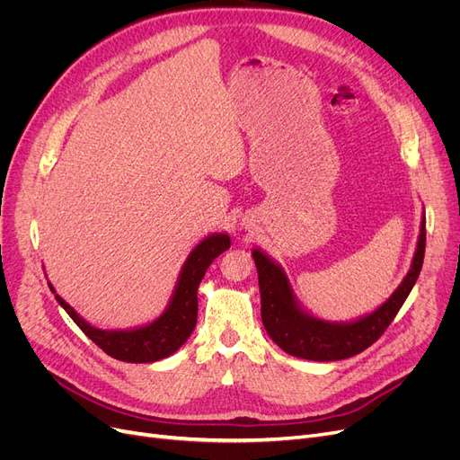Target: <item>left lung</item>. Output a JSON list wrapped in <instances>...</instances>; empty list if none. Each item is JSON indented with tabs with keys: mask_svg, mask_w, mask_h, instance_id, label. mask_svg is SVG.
Segmentation results:
<instances>
[{
	"mask_svg": "<svg viewBox=\"0 0 460 460\" xmlns=\"http://www.w3.org/2000/svg\"><path fill=\"white\" fill-rule=\"evenodd\" d=\"M424 246L427 221L422 216L413 261L400 286L376 311L347 322H330L311 314L296 297L284 269L263 250L253 248L252 258L258 269L261 320L269 337L284 352L305 360L335 362L360 354L385 333L413 290L422 269Z\"/></svg>",
	"mask_w": 460,
	"mask_h": 460,
	"instance_id": "obj_1",
	"label": "left lung"
}]
</instances>
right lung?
<instances>
[{"mask_svg":"<svg viewBox=\"0 0 460 460\" xmlns=\"http://www.w3.org/2000/svg\"><path fill=\"white\" fill-rule=\"evenodd\" d=\"M231 246L227 233H212L190 252L178 275L174 292L161 316L144 326L128 330H102L74 311L49 282L50 292L55 294L60 307L81 328L94 345L108 356L130 364H149L174 354L195 330L197 324V290L210 263Z\"/></svg>","mask_w":460,"mask_h":460,"instance_id":"obj_1","label":"right lung"}]
</instances>
